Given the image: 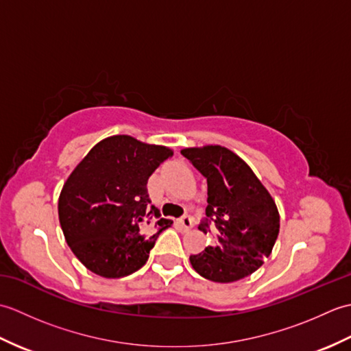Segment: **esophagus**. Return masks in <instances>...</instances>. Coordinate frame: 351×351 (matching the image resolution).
I'll return each mask as SVG.
<instances>
[{
	"mask_svg": "<svg viewBox=\"0 0 351 351\" xmlns=\"http://www.w3.org/2000/svg\"><path fill=\"white\" fill-rule=\"evenodd\" d=\"M178 223H180V225L187 230V229H190L191 226H193V219L190 217V215H182V217L178 220Z\"/></svg>",
	"mask_w": 351,
	"mask_h": 351,
	"instance_id": "obj_1",
	"label": "esophagus"
}]
</instances>
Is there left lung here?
<instances>
[{"mask_svg": "<svg viewBox=\"0 0 351 351\" xmlns=\"http://www.w3.org/2000/svg\"><path fill=\"white\" fill-rule=\"evenodd\" d=\"M185 158L206 178V217L199 230L213 243L190 256L202 278L229 283L256 271L270 256L279 235V211L253 170L229 149L185 147Z\"/></svg>", "mask_w": 351, "mask_h": 351, "instance_id": "left-lung-1", "label": "left lung"}]
</instances>
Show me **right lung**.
<instances>
[{"label": "right lung", "instance_id": "right-lung-1", "mask_svg": "<svg viewBox=\"0 0 351 351\" xmlns=\"http://www.w3.org/2000/svg\"><path fill=\"white\" fill-rule=\"evenodd\" d=\"M173 151L147 145L131 136H113L95 145L64 182L58 197V219L81 264L107 279L128 276L146 264L149 252L170 220L149 204L146 184Z\"/></svg>", "mask_w": 351, "mask_h": 351}]
</instances>
